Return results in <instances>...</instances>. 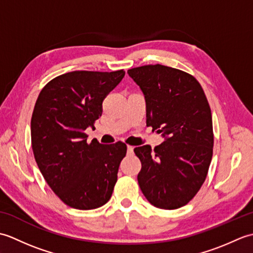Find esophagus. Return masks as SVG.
Wrapping results in <instances>:
<instances>
[{
    "label": "esophagus",
    "mask_w": 253,
    "mask_h": 253,
    "mask_svg": "<svg viewBox=\"0 0 253 253\" xmlns=\"http://www.w3.org/2000/svg\"><path fill=\"white\" fill-rule=\"evenodd\" d=\"M127 153H128V154H132V153H133V147L127 146Z\"/></svg>",
    "instance_id": "1"
}]
</instances>
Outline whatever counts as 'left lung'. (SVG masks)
<instances>
[{
  "label": "left lung",
  "mask_w": 253,
  "mask_h": 253,
  "mask_svg": "<svg viewBox=\"0 0 253 253\" xmlns=\"http://www.w3.org/2000/svg\"><path fill=\"white\" fill-rule=\"evenodd\" d=\"M146 100L147 126L162 133L153 150L133 149L141 162L138 184L152 206H186L206 180L213 154L212 114L198 80L179 69L146 65L127 72Z\"/></svg>",
  "instance_id": "obj_1"
}]
</instances>
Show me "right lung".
Instances as JSON below:
<instances>
[{"label":"right lung","instance_id":"1","mask_svg":"<svg viewBox=\"0 0 253 253\" xmlns=\"http://www.w3.org/2000/svg\"><path fill=\"white\" fill-rule=\"evenodd\" d=\"M125 76L75 71L41 90L31 117L32 151L41 174L61 200L92 210L110 200L127 146L87 142L84 131L102 115V102Z\"/></svg>","mask_w":253,"mask_h":253}]
</instances>
